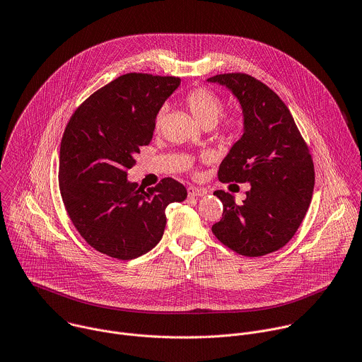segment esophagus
Returning <instances> with one entry per match:
<instances>
[{
  "instance_id": "34e87169",
  "label": "esophagus",
  "mask_w": 362,
  "mask_h": 362,
  "mask_svg": "<svg viewBox=\"0 0 362 362\" xmlns=\"http://www.w3.org/2000/svg\"><path fill=\"white\" fill-rule=\"evenodd\" d=\"M187 191H188L189 197H202V195H205L208 192L205 188H198V187H194V185L188 187Z\"/></svg>"
}]
</instances>
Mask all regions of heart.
Here are the masks:
<instances>
[{
    "mask_svg": "<svg viewBox=\"0 0 362 362\" xmlns=\"http://www.w3.org/2000/svg\"><path fill=\"white\" fill-rule=\"evenodd\" d=\"M185 105L195 118V121L199 125H214L216 119L220 118L223 112V101L218 95H215L212 91L206 88H195L189 91L185 97ZM164 118V111H160L156 119L157 128L161 127ZM227 128H234L235 122L234 119H230L227 124Z\"/></svg>",
    "mask_w": 362,
    "mask_h": 362,
    "instance_id": "b5f03b06",
    "label": "heart"
}]
</instances>
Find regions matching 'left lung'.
Returning a JSON list of instances; mask_svg holds the SVG:
<instances>
[{
  "instance_id": "1",
  "label": "left lung",
  "mask_w": 362,
  "mask_h": 362,
  "mask_svg": "<svg viewBox=\"0 0 362 362\" xmlns=\"http://www.w3.org/2000/svg\"><path fill=\"white\" fill-rule=\"evenodd\" d=\"M238 100L243 136L223 160V182H248L247 198L237 204L215 191L224 205L214 235L240 255L261 257L282 248L301 226L314 191V164L296 121L282 100L248 74L233 72L208 78Z\"/></svg>"
}]
</instances>
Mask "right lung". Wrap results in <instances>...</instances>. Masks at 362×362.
<instances>
[{
  "label": "right lung",
  "instance_id": "1",
  "mask_svg": "<svg viewBox=\"0 0 362 362\" xmlns=\"http://www.w3.org/2000/svg\"><path fill=\"white\" fill-rule=\"evenodd\" d=\"M180 83L178 77L129 72L95 91L66 124L59 148L61 197L80 235L108 257L132 259L153 250L165 230V208L187 198L174 178L148 189L127 178Z\"/></svg>",
  "mask_w": 362,
  "mask_h": 362
}]
</instances>
